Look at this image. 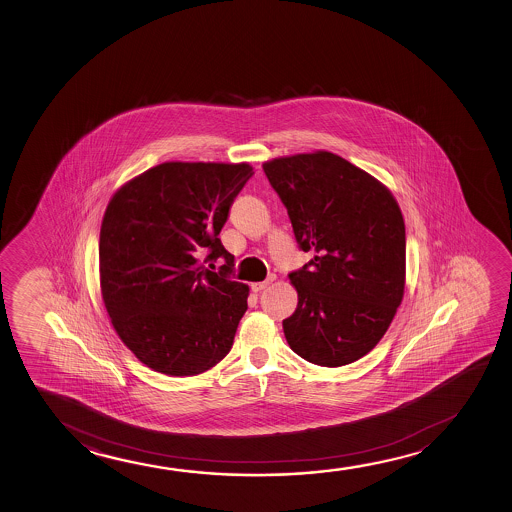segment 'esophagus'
Masks as SVG:
<instances>
[{"label": "esophagus", "instance_id": "obj_1", "mask_svg": "<svg viewBox=\"0 0 512 512\" xmlns=\"http://www.w3.org/2000/svg\"><path fill=\"white\" fill-rule=\"evenodd\" d=\"M273 276L271 278H267L266 281H260V283H252V290L253 292H260V290H264V288H267V285H271L273 283Z\"/></svg>", "mask_w": 512, "mask_h": 512}]
</instances>
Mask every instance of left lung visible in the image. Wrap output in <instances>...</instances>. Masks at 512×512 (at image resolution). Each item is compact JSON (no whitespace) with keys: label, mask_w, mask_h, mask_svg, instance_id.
<instances>
[{"label":"left lung","mask_w":512,"mask_h":512,"mask_svg":"<svg viewBox=\"0 0 512 512\" xmlns=\"http://www.w3.org/2000/svg\"><path fill=\"white\" fill-rule=\"evenodd\" d=\"M262 168L297 245L315 252L288 274L299 297L283 320L288 346L311 364H351L385 336L402 302L406 225L399 204L374 176L325 150Z\"/></svg>","instance_id":"8db88e82"}]
</instances>
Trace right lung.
Wrapping results in <instances>:
<instances>
[{
  "label": "right lung",
  "mask_w": 512,
  "mask_h": 512,
  "mask_svg": "<svg viewBox=\"0 0 512 512\" xmlns=\"http://www.w3.org/2000/svg\"><path fill=\"white\" fill-rule=\"evenodd\" d=\"M252 175L246 162H164L122 185L106 206L103 302L122 343L150 369L196 376L231 351L248 287L231 280L234 257L218 234ZM203 254L226 264L210 272Z\"/></svg>",
  "instance_id": "1"
}]
</instances>
